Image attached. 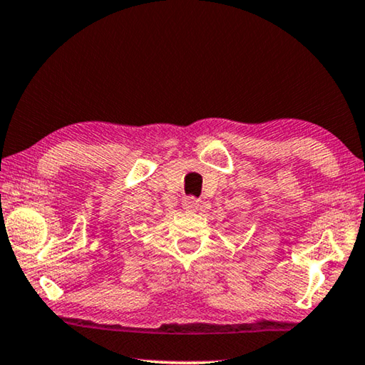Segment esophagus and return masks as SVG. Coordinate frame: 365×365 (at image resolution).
Segmentation results:
<instances>
[{
    "instance_id": "obj_1",
    "label": "esophagus",
    "mask_w": 365,
    "mask_h": 365,
    "mask_svg": "<svg viewBox=\"0 0 365 365\" xmlns=\"http://www.w3.org/2000/svg\"><path fill=\"white\" fill-rule=\"evenodd\" d=\"M197 206H200V202H197V200H196V197H193V196H188V197H185V200H183V209H185V211L195 212L196 209H197Z\"/></svg>"
}]
</instances>
